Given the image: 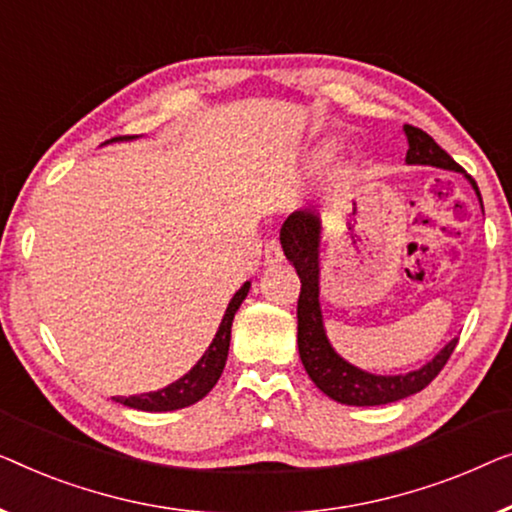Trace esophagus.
Listing matches in <instances>:
<instances>
[{
	"mask_svg": "<svg viewBox=\"0 0 512 512\" xmlns=\"http://www.w3.org/2000/svg\"><path fill=\"white\" fill-rule=\"evenodd\" d=\"M285 259V253H283V246L276 239L266 241L264 246V262L266 264H280Z\"/></svg>",
	"mask_w": 512,
	"mask_h": 512,
	"instance_id": "34e87169",
	"label": "esophagus"
}]
</instances>
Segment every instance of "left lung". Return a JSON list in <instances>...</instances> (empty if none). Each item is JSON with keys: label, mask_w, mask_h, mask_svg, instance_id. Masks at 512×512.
Instances as JSON below:
<instances>
[{"label": "left lung", "mask_w": 512, "mask_h": 512, "mask_svg": "<svg viewBox=\"0 0 512 512\" xmlns=\"http://www.w3.org/2000/svg\"><path fill=\"white\" fill-rule=\"evenodd\" d=\"M403 132L408 136V164H431V167L464 171L427 132H422L420 127L403 125ZM469 181L475 187V192H478V185H475L471 176ZM280 243H283L285 257L294 264L297 276L301 280V292L297 301V343L301 364H304L308 376H311L313 383L318 385L327 397L338 403H348V406H383V403L406 399L410 394L424 390V387L441 373L443 366L448 364L459 338H452L427 366L410 371L406 376H373V373L359 371L352 364L345 362V359L338 357L327 341L318 301V215L311 211L292 213L290 218L283 222V227H280Z\"/></svg>", "instance_id": "left-lung-1"}]
</instances>
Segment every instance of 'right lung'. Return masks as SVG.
Returning a JSON list of instances; mask_svg holds the SVG:
<instances>
[{"instance_id": "obj_1", "label": "right lung", "mask_w": 512, "mask_h": 512, "mask_svg": "<svg viewBox=\"0 0 512 512\" xmlns=\"http://www.w3.org/2000/svg\"><path fill=\"white\" fill-rule=\"evenodd\" d=\"M115 139H122V136H115ZM111 139V141H115ZM129 139V136H125ZM250 283L241 287L239 292L234 294V299L229 301L225 318H222L218 334L208 345V350L204 352V357L199 359L197 364L192 366L190 371L185 373L181 380L171 383L169 387L157 392H146V394H136V397H115L118 403H125L129 408L136 410H150V413H162V410H176V408H185L197 403L199 399H204L208 392L213 390L215 383H218L222 376V369L227 364V352H229V338H232V322L234 315L239 311V306L243 304V299L248 297Z\"/></svg>"}]
</instances>
